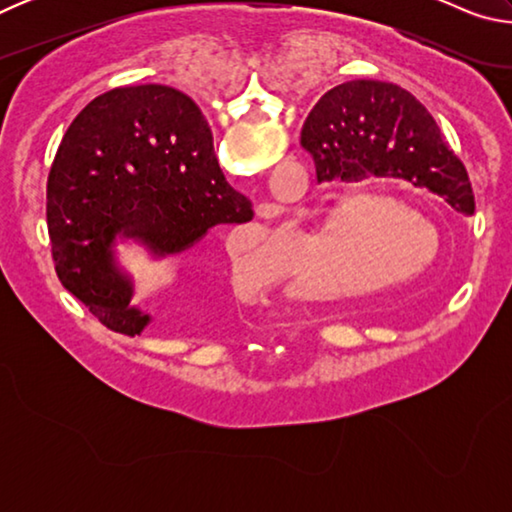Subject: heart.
I'll return each mask as SVG.
<instances>
[{
  "instance_id": "b5f03b06",
  "label": "heart",
  "mask_w": 512,
  "mask_h": 512,
  "mask_svg": "<svg viewBox=\"0 0 512 512\" xmlns=\"http://www.w3.org/2000/svg\"><path fill=\"white\" fill-rule=\"evenodd\" d=\"M388 224L398 225L385 242V258L391 272L372 265L367 250L374 243L376 232ZM400 224H424L428 232L400 229ZM302 241H311L320 250H336L343 259L341 280L336 293L357 296V293L379 291L395 282H411L429 271L438 262L440 237L436 225L415 214L409 203L388 192H357L343 196L320 216L314 228L302 232ZM232 268L250 287H271L275 268L264 253L255 248H241L232 257Z\"/></svg>"
}]
</instances>
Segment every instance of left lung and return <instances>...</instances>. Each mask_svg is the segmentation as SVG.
<instances>
[{
  "mask_svg": "<svg viewBox=\"0 0 512 512\" xmlns=\"http://www.w3.org/2000/svg\"><path fill=\"white\" fill-rule=\"evenodd\" d=\"M300 144L314 155L318 180L404 178L474 214L463 162L449 151L429 110L395 83L357 79L325 92L302 126Z\"/></svg>",
  "mask_w": 512,
  "mask_h": 512,
  "instance_id": "left-lung-1",
  "label": "left lung"
}]
</instances>
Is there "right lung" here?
I'll return each instance as SVG.
<instances>
[{
	"instance_id": "add662e5",
	"label": "right lung",
	"mask_w": 512,
	"mask_h": 512,
	"mask_svg": "<svg viewBox=\"0 0 512 512\" xmlns=\"http://www.w3.org/2000/svg\"><path fill=\"white\" fill-rule=\"evenodd\" d=\"M253 219V203L225 180L196 103L169 85L101 94L69 124L47 183L56 275L112 332L135 336L151 314L115 246L133 241L155 259L194 248L210 228Z\"/></svg>"
}]
</instances>
